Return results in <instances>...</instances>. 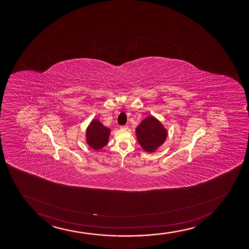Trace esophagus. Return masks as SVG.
<instances>
[{"instance_id":"esophagus-1","label":"esophagus","mask_w":249,"mask_h":249,"mask_svg":"<svg viewBox=\"0 0 249 249\" xmlns=\"http://www.w3.org/2000/svg\"><path fill=\"white\" fill-rule=\"evenodd\" d=\"M128 128H129V127H128V126L127 125H122V126H120V129H128Z\"/></svg>"}]
</instances>
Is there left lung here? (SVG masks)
Instances as JSON below:
<instances>
[{
    "label": "left lung",
    "instance_id": "8db88e82",
    "mask_svg": "<svg viewBox=\"0 0 249 249\" xmlns=\"http://www.w3.org/2000/svg\"><path fill=\"white\" fill-rule=\"evenodd\" d=\"M137 140L145 151H155L163 144L167 132L163 125L154 117L143 120L136 129Z\"/></svg>",
    "mask_w": 249,
    "mask_h": 249
}]
</instances>
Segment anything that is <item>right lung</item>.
Listing matches in <instances>:
<instances>
[{
  "instance_id": "obj_1",
  "label": "right lung",
  "mask_w": 249,
  "mask_h": 249,
  "mask_svg": "<svg viewBox=\"0 0 249 249\" xmlns=\"http://www.w3.org/2000/svg\"><path fill=\"white\" fill-rule=\"evenodd\" d=\"M109 130L98 120H93L89 124L86 135H87V142L89 145L93 149H102L108 143L109 140Z\"/></svg>"
}]
</instances>
